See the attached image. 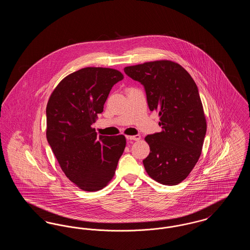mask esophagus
I'll use <instances>...</instances> for the list:
<instances>
[{
	"instance_id": "obj_1",
	"label": "esophagus",
	"mask_w": 250,
	"mask_h": 250,
	"mask_svg": "<svg viewBox=\"0 0 250 250\" xmlns=\"http://www.w3.org/2000/svg\"><path fill=\"white\" fill-rule=\"evenodd\" d=\"M126 139L129 141H140L141 136L140 135H135V136H126Z\"/></svg>"
}]
</instances>
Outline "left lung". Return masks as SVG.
Listing matches in <instances>:
<instances>
[{"label": "left lung", "instance_id": "obj_1", "mask_svg": "<svg viewBox=\"0 0 250 250\" xmlns=\"http://www.w3.org/2000/svg\"><path fill=\"white\" fill-rule=\"evenodd\" d=\"M125 73L143 84L148 106L160 116L162 131L145 137L150 154L143 160L148 175L175 186L197 164L206 134V119L198 87L189 73L168 60L126 66Z\"/></svg>", "mask_w": 250, "mask_h": 250}]
</instances>
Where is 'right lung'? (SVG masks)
I'll return each mask as SVG.
<instances>
[{
  "instance_id": "add662e5",
  "label": "right lung",
  "mask_w": 250,
  "mask_h": 250,
  "mask_svg": "<svg viewBox=\"0 0 250 250\" xmlns=\"http://www.w3.org/2000/svg\"><path fill=\"white\" fill-rule=\"evenodd\" d=\"M124 79L106 67H85L62 79L47 104V140L65 176L79 188L97 191L113 178L125 137L102 136L92 125L112 86Z\"/></svg>"
}]
</instances>
